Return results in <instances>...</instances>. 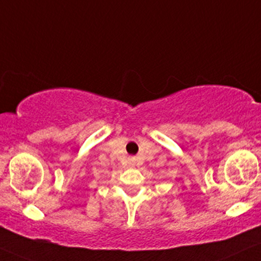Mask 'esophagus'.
<instances>
[{
    "instance_id": "obj_1",
    "label": "esophagus",
    "mask_w": 261,
    "mask_h": 261,
    "mask_svg": "<svg viewBox=\"0 0 261 261\" xmlns=\"http://www.w3.org/2000/svg\"><path fill=\"white\" fill-rule=\"evenodd\" d=\"M130 165H131V166H135V165H136V160L130 159Z\"/></svg>"
}]
</instances>
